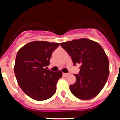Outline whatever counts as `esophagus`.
I'll return each mask as SVG.
<instances>
[{
    "label": "esophagus",
    "instance_id": "1",
    "mask_svg": "<svg viewBox=\"0 0 120 120\" xmlns=\"http://www.w3.org/2000/svg\"><path fill=\"white\" fill-rule=\"evenodd\" d=\"M63 75L64 76H67L68 75H69V74L68 73H63Z\"/></svg>",
    "mask_w": 120,
    "mask_h": 120
}]
</instances>
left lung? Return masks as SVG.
Wrapping results in <instances>:
<instances>
[{
  "label": "left lung",
  "instance_id": "obj_1",
  "mask_svg": "<svg viewBox=\"0 0 120 120\" xmlns=\"http://www.w3.org/2000/svg\"><path fill=\"white\" fill-rule=\"evenodd\" d=\"M71 57L74 65L80 64L76 81L70 85L72 94L81 100L97 96L105 85L109 75V63L106 54L98 43L87 38L60 44Z\"/></svg>",
  "mask_w": 120,
  "mask_h": 120
}]
</instances>
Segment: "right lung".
Segmentation results:
<instances>
[{"mask_svg":"<svg viewBox=\"0 0 120 120\" xmlns=\"http://www.w3.org/2000/svg\"><path fill=\"white\" fill-rule=\"evenodd\" d=\"M59 43L35 41L24 45L18 51L14 73L18 84L26 95L42 101L53 96L61 71L47 70L52 54Z\"/></svg>","mask_w":120,"mask_h":120,"instance_id":"1","label":"right lung"}]
</instances>
